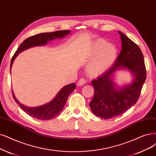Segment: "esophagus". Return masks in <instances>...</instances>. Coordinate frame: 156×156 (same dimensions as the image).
I'll return each mask as SVG.
<instances>
[{
	"instance_id": "obj_1",
	"label": "esophagus",
	"mask_w": 156,
	"mask_h": 156,
	"mask_svg": "<svg viewBox=\"0 0 156 156\" xmlns=\"http://www.w3.org/2000/svg\"><path fill=\"white\" fill-rule=\"evenodd\" d=\"M86 81L85 80L83 79V78H80L78 81V83H77V85L78 86H82V85H83L85 83Z\"/></svg>"
}]
</instances>
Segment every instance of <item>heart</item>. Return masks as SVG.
I'll return each mask as SVG.
<instances>
[{
    "instance_id": "heart-1",
    "label": "heart",
    "mask_w": 156,
    "mask_h": 156,
    "mask_svg": "<svg viewBox=\"0 0 156 156\" xmlns=\"http://www.w3.org/2000/svg\"><path fill=\"white\" fill-rule=\"evenodd\" d=\"M87 55L90 59L95 58L88 66L87 72L90 76H98L105 72L116 60L118 49L113 44L99 38L90 45Z\"/></svg>"
}]
</instances>
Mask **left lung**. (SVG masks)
<instances>
[{"label": "left lung", "instance_id": "left-lung-1", "mask_svg": "<svg viewBox=\"0 0 156 156\" xmlns=\"http://www.w3.org/2000/svg\"><path fill=\"white\" fill-rule=\"evenodd\" d=\"M122 50L113 66L96 80H92L94 97L89 105L92 112L102 119H111L122 114L137 101L146 80V68L140 48L133 41L118 31ZM118 70H127L133 77L129 84L118 87L113 81Z\"/></svg>", "mask_w": 156, "mask_h": 156}]
</instances>
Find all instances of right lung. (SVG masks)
<instances>
[{
  "instance_id": "add662e5",
  "label": "right lung",
  "mask_w": 156,
  "mask_h": 156,
  "mask_svg": "<svg viewBox=\"0 0 156 156\" xmlns=\"http://www.w3.org/2000/svg\"><path fill=\"white\" fill-rule=\"evenodd\" d=\"M69 30L57 31L51 33H42L35 34V35L29 37L26 39L19 46L16 50L12 59L11 61L10 71L12 67L13 61L15 58L18 56L19 53L28 48L34 46H41L45 45L52 40L56 38H63L70 33ZM76 88V85L74 83L68 84L64 86L58 93L56 96L49 103L41 106L36 107H30L22 104L20 101L16 98L15 94L12 90L13 97L16 103L26 113L30 116L40 120H49L56 117L63 108L68 97L72 92Z\"/></svg>"
}]
</instances>
